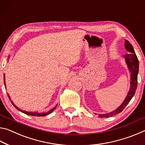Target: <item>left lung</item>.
<instances>
[{"label": "left lung", "mask_w": 145, "mask_h": 145, "mask_svg": "<svg viewBox=\"0 0 145 145\" xmlns=\"http://www.w3.org/2000/svg\"><path fill=\"white\" fill-rule=\"evenodd\" d=\"M125 47L127 50L129 52V54H127L125 56V58L129 69L131 72V74H131L130 75L131 76V80H130L131 82H130V91L121 105L112 112L105 114H99V118H109L121 112L123 109L125 108V106L127 105V104L131 100L132 97L135 94V92H136L137 85V74L139 72V60L137 59L136 53H135L134 48L128 40H125Z\"/></svg>", "instance_id": "obj_1"}]
</instances>
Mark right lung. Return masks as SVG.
<instances>
[{
	"instance_id": "right-lung-1",
	"label": "right lung",
	"mask_w": 145,
	"mask_h": 145,
	"mask_svg": "<svg viewBox=\"0 0 145 145\" xmlns=\"http://www.w3.org/2000/svg\"><path fill=\"white\" fill-rule=\"evenodd\" d=\"M4 85H6V84H5V77L4 76ZM8 97H9V99H10L11 98H10V97H9V96L8 95ZM11 103L13 104V105L15 106V107L17 109V110H18L19 111H20V112H23V113H24V114H27V115H30V116H46V115H47V114H50L52 111H53L54 108H55L56 107H54V108H53V109H51V110L49 111V112H47V113H38V112H26V111H24V110H21V109H20V108H18L17 106H16L15 104H14L13 103V101H11Z\"/></svg>"
}]
</instances>
